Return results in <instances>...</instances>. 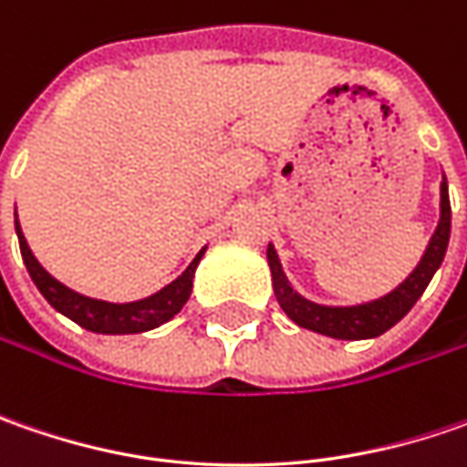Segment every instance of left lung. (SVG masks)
I'll return each mask as SVG.
<instances>
[{
    "instance_id": "left-lung-1",
    "label": "left lung",
    "mask_w": 467,
    "mask_h": 467,
    "mask_svg": "<svg viewBox=\"0 0 467 467\" xmlns=\"http://www.w3.org/2000/svg\"><path fill=\"white\" fill-rule=\"evenodd\" d=\"M450 223H452V210H450V192H447V179L441 173L440 184V221L431 234V239L423 249L419 265L408 273L403 283H398L389 294L361 304H348V306H330V304H317L312 298L301 296L291 285L288 275L283 273L278 252L273 244H267V265L273 275V291L278 298L280 309L294 319L304 330L319 332L335 340H368L379 337L382 332L395 327L405 314L413 309V304L421 298L426 285L431 283L434 273L440 270L447 244H450Z\"/></svg>"
}]
</instances>
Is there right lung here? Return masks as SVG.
I'll use <instances>...</instances> for the list:
<instances>
[{"label":"right lung","instance_id":"obj_1","mask_svg":"<svg viewBox=\"0 0 467 467\" xmlns=\"http://www.w3.org/2000/svg\"><path fill=\"white\" fill-rule=\"evenodd\" d=\"M15 231H17V242H20V254L26 262L27 273L36 283V288L44 294V298L64 317H69L72 322H78L80 327L100 335H135V332H148L166 325L171 317L182 312V306L189 301L192 294V280L194 270L202 260L207 246L197 252V257L189 262V267L176 280H171L169 285H163L161 291H155L150 296L137 298V301H103V298H90L85 294H78L72 288H67L62 280H57L41 262L36 260V254L30 252L23 228L17 221V210H15Z\"/></svg>","mask_w":467,"mask_h":467}]
</instances>
